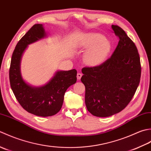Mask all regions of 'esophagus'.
Wrapping results in <instances>:
<instances>
[{"label": "esophagus", "mask_w": 151, "mask_h": 151, "mask_svg": "<svg viewBox=\"0 0 151 151\" xmlns=\"http://www.w3.org/2000/svg\"><path fill=\"white\" fill-rule=\"evenodd\" d=\"M81 77H82V73H78V74H77V78H78V79L80 80V79L81 78Z\"/></svg>", "instance_id": "34e87169"}]
</instances>
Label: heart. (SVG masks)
<instances>
[{"mask_svg": "<svg viewBox=\"0 0 151 151\" xmlns=\"http://www.w3.org/2000/svg\"><path fill=\"white\" fill-rule=\"evenodd\" d=\"M87 47H91L86 52L84 60L88 64H99L105 59L110 51V44L101 35H93L88 36L85 43Z\"/></svg>", "mask_w": 151, "mask_h": 151, "instance_id": "1", "label": "heart"}]
</instances>
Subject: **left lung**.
<instances>
[{"mask_svg":"<svg viewBox=\"0 0 151 151\" xmlns=\"http://www.w3.org/2000/svg\"><path fill=\"white\" fill-rule=\"evenodd\" d=\"M119 40L111 57L100 65L82 69L85 104L92 115L106 117L119 113L130 102L139 84L140 57L124 30L112 25Z\"/></svg>","mask_w":151,"mask_h":151,"instance_id":"obj_1","label":"left lung"}]
</instances>
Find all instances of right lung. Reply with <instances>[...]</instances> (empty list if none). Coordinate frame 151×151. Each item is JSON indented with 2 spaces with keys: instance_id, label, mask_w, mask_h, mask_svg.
I'll return each mask as SVG.
<instances>
[{
  "instance_id": "obj_1",
  "label": "right lung",
  "mask_w": 151,
  "mask_h": 151,
  "mask_svg": "<svg viewBox=\"0 0 151 151\" xmlns=\"http://www.w3.org/2000/svg\"><path fill=\"white\" fill-rule=\"evenodd\" d=\"M42 24H35L18 42L12 54L9 78L12 90L18 102L27 112L40 116H52L62 107L67 88L76 83L77 70L59 71L41 87H32L23 81L20 61L27 45L45 36Z\"/></svg>"
}]
</instances>
